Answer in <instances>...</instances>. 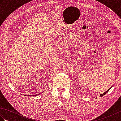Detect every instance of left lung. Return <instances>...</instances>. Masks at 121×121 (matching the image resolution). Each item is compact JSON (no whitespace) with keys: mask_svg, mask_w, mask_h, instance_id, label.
<instances>
[{"mask_svg":"<svg viewBox=\"0 0 121 121\" xmlns=\"http://www.w3.org/2000/svg\"><path fill=\"white\" fill-rule=\"evenodd\" d=\"M111 88H110L108 90V91H105L104 92V93H102V94H100V96L101 97H102L103 96H104V95H106V94L107 93V92L109 91V90H110V89H111ZM95 99H97V97H96V98H95Z\"/></svg>","mask_w":121,"mask_h":121,"instance_id":"8db88e82","label":"left lung"}]
</instances>
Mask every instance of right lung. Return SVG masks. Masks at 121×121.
I'll use <instances>...</instances> for the list:
<instances>
[{
  "label": "right lung",
  "mask_w": 121,
  "mask_h": 121,
  "mask_svg": "<svg viewBox=\"0 0 121 121\" xmlns=\"http://www.w3.org/2000/svg\"><path fill=\"white\" fill-rule=\"evenodd\" d=\"M39 95V94H36V95H30V96H37V95ZM24 96H26V95H24ZM27 96H29V95H27Z\"/></svg>",
  "instance_id": "right-lung-1"
}]
</instances>
